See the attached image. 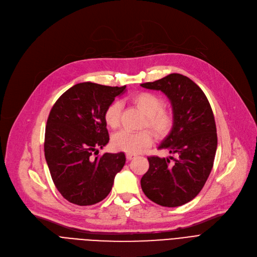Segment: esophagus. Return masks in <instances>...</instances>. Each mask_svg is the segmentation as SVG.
<instances>
[{"label": "esophagus", "mask_w": 257, "mask_h": 257, "mask_svg": "<svg viewBox=\"0 0 257 257\" xmlns=\"http://www.w3.org/2000/svg\"><path fill=\"white\" fill-rule=\"evenodd\" d=\"M126 157H127V159H128V160H131V159H133L134 157H136V155H134V154H130V153H127V154H126Z\"/></svg>", "instance_id": "1"}]
</instances>
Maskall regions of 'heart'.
I'll return each instance as SVG.
<instances>
[{
  "label": "heart",
  "mask_w": 257,
  "mask_h": 257,
  "mask_svg": "<svg viewBox=\"0 0 257 257\" xmlns=\"http://www.w3.org/2000/svg\"><path fill=\"white\" fill-rule=\"evenodd\" d=\"M131 102L138 106L146 114L145 126L150 127L157 137H165L171 131L174 125V114L171 110L164 108V102L152 92L142 91L132 96ZM121 105L118 101H113L106 107L104 111V121L111 129L119 125ZM153 142V136L149 130L132 132L121 130L112 138L114 149L130 154H137L144 151Z\"/></svg>",
  "instance_id": "b5f03b06"
}]
</instances>
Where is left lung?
I'll list each match as a JSON object with an SVG mask.
<instances>
[{
    "label": "left lung",
    "instance_id": "8db88e82",
    "mask_svg": "<svg viewBox=\"0 0 257 257\" xmlns=\"http://www.w3.org/2000/svg\"><path fill=\"white\" fill-rule=\"evenodd\" d=\"M141 86L163 91L169 98L174 125L158 149L177 155L148 157L149 170L141 179L142 190L158 205L181 206L201 192L213 166L218 137L210 104L203 90L180 74Z\"/></svg>",
    "mask_w": 257,
    "mask_h": 257
}]
</instances>
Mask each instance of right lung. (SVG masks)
I'll return each mask as SVG.
<instances>
[{
  "label": "right lung",
  "instance_id": "obj_1",
  "mask_svg": "<svg viewBox=\"0 0 257 257\" xmlns=\"http://www.w3.org/2000/svg\"><path fill=\"white\" fill-rule=\"evenodd\" d=\"M125 88L78 83L52 107L46 126L45 157L54 184L71 203L86 206L105 199L125 165L123 152L91 156L109 142L104 111Z\"/></svg>",
  "mask_w": 257,
  "mask_h": 257
}]
</instances>
